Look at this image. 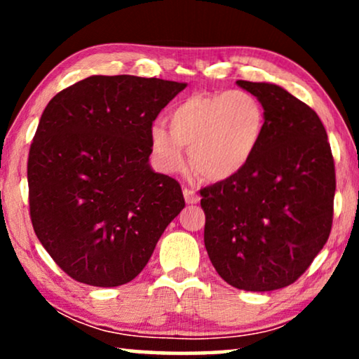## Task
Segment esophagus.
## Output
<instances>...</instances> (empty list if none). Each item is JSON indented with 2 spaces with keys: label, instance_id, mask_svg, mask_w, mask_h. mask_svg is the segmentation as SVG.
<instances>
[{
  "label": "esophagus",
  "instance_id": "esophagus-1",
  "mask_svg": "<svg viewBox=\"0 0 359 359\" xmlns=\"http://www.w3.org/2000/svg\"><path fill=\"white\" fill-rule=\"evenodd\" d=\"M183 194H184V201L188 204H196L199 201V196L193 188H184Z\"/></svg>",
  "mask_w": 359,
  "mask_h": 359
}]
</instances>
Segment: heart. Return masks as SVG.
Segmentation results:
<instances>
[{
    "label": "heart",
    "instance_id": "obj_1",
    "mask_svg": "<svg viewBox=\"0 0 359 359\" xmlns=\"http://www.w3.org/2000/svg\"><path fill=\"white\" fill-rule=\"evenodd\" d=\"M170 130L155 124L151 150L168 173L183 170L184 149L196 175L222 181L247 166L259 149L266 114L262 101L243 90L194 93L171 107Z\"/></svg>",
    "mask_w": 359,
    "mask_h": 359
}]
</instances>
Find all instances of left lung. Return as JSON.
Here are the masks:
<instances>
[{"instance_id": "obj_1", "label": "left lung", "mask_w": 359, "mask_h": 359, "mask_svg": "<svg viewBox=\"0 0 359 359\" xmlns=\"http://www.w3.org/2000/svg\"><path fill=\"white\" fill-rule=\"evenodd\" d=\"M237 85L262 101L266 130L242 171L201 189L204 245L230 286L274 291L297 281L327 243L335 163L312 107L271 83Z\"/></svg>"}]
</instances>
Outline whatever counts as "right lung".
Returning a JSON list of instances; mask_svg holds the SVG:
<instances>
[{"instance_id":"obj_1","label":"right lung","mask_w":359,"mask_h":359,"mask_svg":"<svg viewBox=\"0 0 359 359\" xmlns=\"http://www.w3.org/2000/svg\"><path fill=\"white\" fill-rule=\"evenodd\" d=\"M184 88L95 75L43 109L29 150V212L43 248L75 281H132L184 208L178 181L149 165L154 121Z\"/></svg>"}]
</instances>
